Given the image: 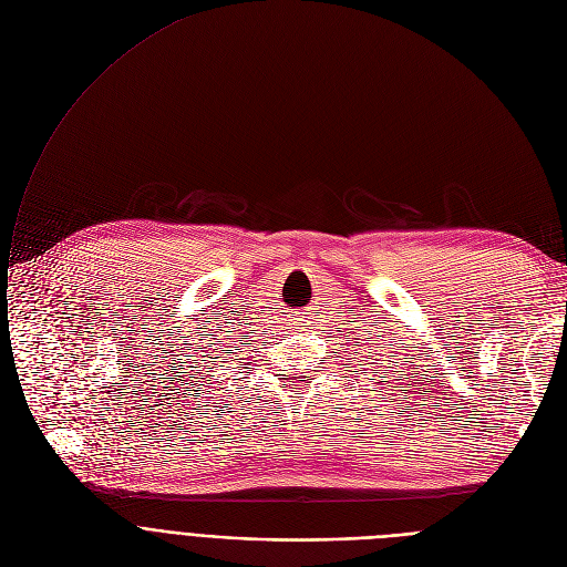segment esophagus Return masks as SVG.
I'll return each instance as SVG.
<instances>
[{
  "mask_svg": "<svg viewBox=\"0 0 567 567\" xmlns=\"http://www.w3.org/2000/svg\"><path fill=\"white\" fill-rule=\"evenodd\" d=\"M292 322L297 324V329H307L311 324V313L309 311H299V313H295Z\"/></svg>",
  "mask_w": 567,
  "mask_h": 567,
  "instance_id": "1",
  "label": "esophagus"
}]
</instances>
